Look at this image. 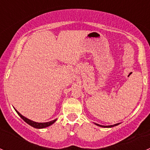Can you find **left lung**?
Returning a JSON list of instances; mask_svg holds the SVG:
<instances>
[{"label": "left lung", "mask_w": 150, "mask_h": 150, "mask_svg": "<svg viewBox=\"0 0 150 150\" xmlns=\"http://www.w3.org/2000/svg\"><path fill=\"white\" fill-rule=\"evenodd\" d=\"M95 125H98V126H100V127H102V128H112V127H114V126H116V125H119L120 124V122L119 123H116V124H114V125H99V124L98 123H95Z\"/></svg>", "instance_id": "1"}]
</instances>
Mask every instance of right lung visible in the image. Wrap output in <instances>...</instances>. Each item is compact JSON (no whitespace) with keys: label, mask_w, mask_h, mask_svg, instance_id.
Returning a JSON list of instances; mask_svg holds the SVG:
<instances>
[{"label":"right lung","mask_w":150,"mask_h":150,"mask_svg":"<svg viewBox=\"0 0 150 150\" xmlns=\"http://www.w3.org/2000/svg\"><path fill=\"white\" fill-rule=\"evenodd\" d=\"M14 110H15V111H16V112H17V114L19 115V116H20V117L22 119V120H24V121L26 122L27 123L29 124V125H31V126L33 127V128H38V129H40V128H46V127L50 126V125H52L53 123H54V122H56V120H57V119H55V120H51V121L46 122H35V121H33V120H30V119L27 118L26 117H25V116L22 115L20 114V113H19V112H18L17 110H16L15 108H14Z\"/></svg>","instance_id":"1"}]
</instances>
